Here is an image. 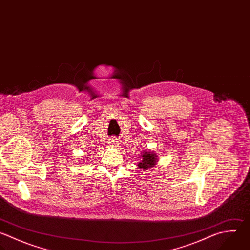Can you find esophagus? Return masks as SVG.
I'll return each instance as SVG.
<instances>
[{"label":"esophagus","mask_w":250,"mask_h":250,"mask_svg":"<svg viewBox=\"0 0 250 250\" xmlns=\"http://www.w3.org/2000/svg\"><path fill=\"white\" fill-rule=\"evenodd\" d=\"M109 143H110V146H119V141H118V139H117V138H114V137H112V138L109 139Z\"/></svg>","instance_id":"esophagus-1"}]
</instances>
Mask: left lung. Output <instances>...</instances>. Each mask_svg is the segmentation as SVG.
Masks as SVG:
<instances>
[{
	"mask_svg": "<svg viewBox=\"0 0 250 250\" xmlns=\"http://www.w3.org/2000/svg\"><path fill=\"white\" fill-rule=\"evenodd\" d=\"M142 160L141 162L138 163V167L140 169H143L144 171L145 170H147L151 167H153L156 163V155L153 153V152H150V151H143L142 152Z\"/></svg>",
	"mask_w": 250,
	"mask_h": 250,
	"instance_id": "obj_1",
	"label": "left lung"
}]
</instances>
